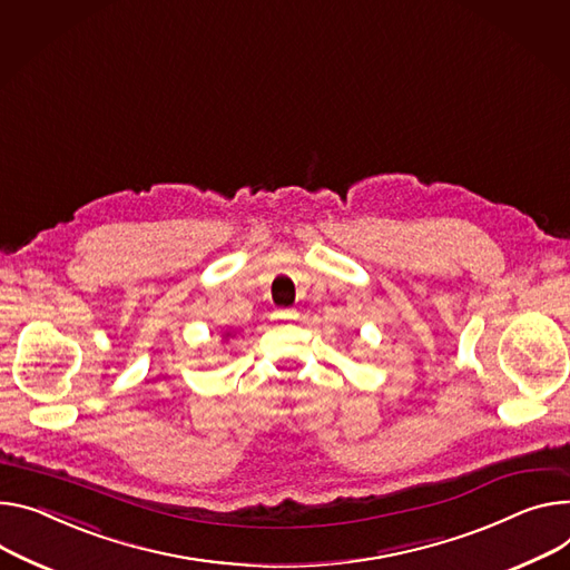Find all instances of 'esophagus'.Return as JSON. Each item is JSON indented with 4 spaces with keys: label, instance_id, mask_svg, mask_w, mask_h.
<instances>
[{
    "label": "esophagus",
    "instance_id": "1",
    "mask_svg": "<svg viewBox=\"0 0 570 570\" xmlns=\"http://www.w3.org/2000/svg\"><path fill=\"white\" fill-rule=\"evenodd\" d=\"M274 317H276V320H281V322L296 320V311H276V313H274Z\"/></svg>",
    "mask_w": 570,
    "mask_h": 570
}]
</instances>
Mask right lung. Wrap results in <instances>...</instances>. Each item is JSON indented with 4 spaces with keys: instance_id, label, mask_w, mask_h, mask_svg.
I'll use <instances>...</instances> for the list:
<instances>
[{
    "instance_id": "obj_1",
    "label": "right lung",
    "mask_w": 570,
    "mask_h": 570,
    "mask_svg": "<svg viewBox=\"0 0 570 570\" xmlns=\"http://www.w3.org/2000/svg\"><path fill=\"white\" fill-rule=\"evenodd\" d=\"M226 335H228V333H226Z\"/></svg>"
}]
</instances>
